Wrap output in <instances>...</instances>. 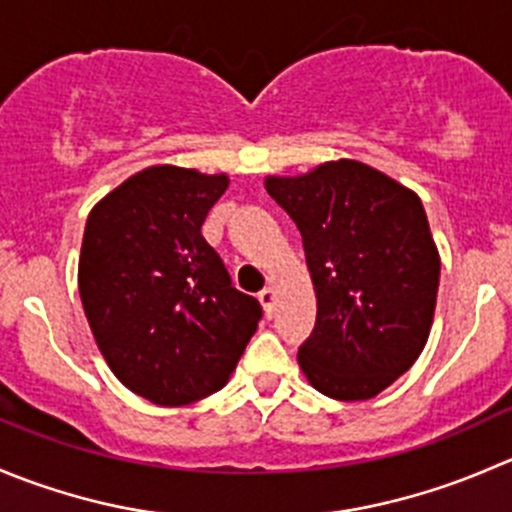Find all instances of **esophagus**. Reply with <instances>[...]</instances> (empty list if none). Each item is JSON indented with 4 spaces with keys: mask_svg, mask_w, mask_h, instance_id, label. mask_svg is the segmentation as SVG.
<instances>
[{
    "mask_svg": "<svg viewBox=\"0 0 512 512\" xmlns=\"http://www.w3.org/2000/svg\"><path fill=\"white\" fill-rule=\"evenodd\" d=\"M257 300H260V305H262V310H265V315L272 317V312H275V287L267 285L265 290H260Z\"/></svg>",
    "mask_w": 512,
    "mask_h": 512,
    "instance_id": "esophagus-1",
    "label": "esophagus"
}]
</instances>
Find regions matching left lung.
Wrapping results in <instances>:
<instances>
[{"instance_id":"8db88e82","label":"left lung","mask_w":512,"mask_h":512,"mask_svg":"<svg viewBox=\"0 0 512 512\" xmlns=\"http://www.w3.org/2000/svg\"><path fill=\"white\" fill-rule=\"evenodd\" d=\"M265 190L300 230L317 297L300 370L327 398H375L413 367L433 327L440 252L423 202L357 160L267 175Z\"/></svg>"}]
</instances>
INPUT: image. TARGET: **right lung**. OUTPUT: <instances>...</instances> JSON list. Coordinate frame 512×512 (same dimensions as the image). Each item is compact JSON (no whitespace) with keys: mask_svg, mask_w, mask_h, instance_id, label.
<instances>
[{"mask_svg":"<svg viewBox=\"0 0 512 512\" xmlns=\"http://www.w3.org/2000/svg\"><path fill=\"white\" fill-rule=\"evenodd\" d=\"M225 172L155 165L92 207L77 282L94 342L124 388L180 408L225 388L262 307L202 237Z\"/></svg>","mask_w":512,"mask_h":512,"instance_id":"right-lung-1","label":"right lung"}]
</instances>
